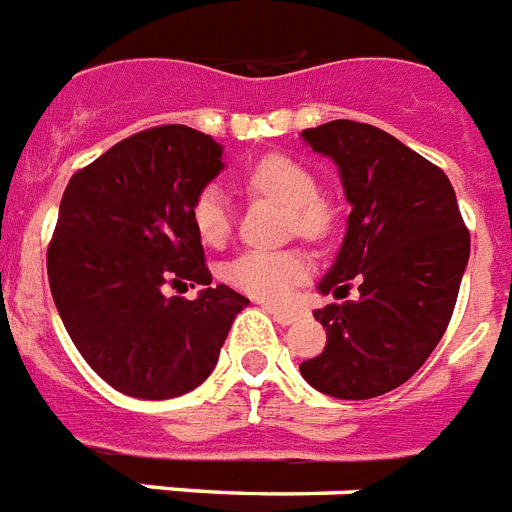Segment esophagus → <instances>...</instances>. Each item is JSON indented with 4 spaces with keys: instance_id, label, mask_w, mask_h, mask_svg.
<instances>
[{
    "instance_id": "esophagus-1",
    "label": "esophagus",
    "mask_w": 512,
    "mask_h": 512,
    "mask_svg": "<svg viewBox=\"0 0 512 512\" xmlns=\"http://www.w3.org/2000/svg\"><path fill=\"white\" fill-rule=\"evenodd\" d=\"M264 312L272 314L275 322H280V325H290V322L298 317L296 309H288V306H277V304H264Z\"/></svg>"
}]
</instances>
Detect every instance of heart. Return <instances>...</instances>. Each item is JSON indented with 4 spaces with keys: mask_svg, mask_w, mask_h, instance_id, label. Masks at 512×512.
Here are the masks:
<instances>
[{
    "mask_svg": "<svg viewBox=\"0 0 512 512\" xmlns=\"http://www.w3.org/2000/svg\"><path fill=\"white\" fill-rule=\"evenodd\" d=\"M245 187L288 206L293 214L290 230L309 240H320L333 227V211L320 198L317 177L288 155H267L253 163L245 174ZM190 216L203 243L219 245L230 235V203L219 187L200 190ZM306 275H309V259L301 251H248L224 269V277L232 288L264 301L285 298L290 288Z\"/></svg>",
    "mask_w": 512,
    "mask_h": 512,
    "instance_id": "1",
    "label": "heart"
}]
</instances>
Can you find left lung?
<instances>
[{
	"mask_svg": "<svg viewBox=\"0 0 512 512\" xmlns=\"http://www.w3.org/2000/svg\"><path fill=\"white\" fill-rule=\"evenodd\" d=\"M301 137L333 158L351 203L320 290L338 296L359 280L357 301L314 312L327 346L301 362V375L335 399H372L410 380L441 341L468 267L470 232L447 174L378 126L341 118Z\"/></svg>",
	"mask_w": 512,
	"mask_h": 512,
	"instance_id": "left-lung-1",
	"label": "left lung"
}]
</instances>
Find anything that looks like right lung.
Returning a JSON list of instances; mask_svg holds the SVG:
<instances>
[{"label": "right lung", "mask_w": 512, "mask_h": 512, "mask_svg": "<svg viewBox=\"0 0 512 512\" xmlns=\"http://www.w3.org/2000/svg\"><path fill=\"white\" fill-rule=\"evenodd\" d=\"M224 169L222 145L169 124L126 137L76 171L47 251L49 290L73 346L134 399H171L216 367L248 298L211 285L192 203ZM206 284L195 302L163 284Z\"/></svg>", "instance_id": "add662e5"}]
</instances>
